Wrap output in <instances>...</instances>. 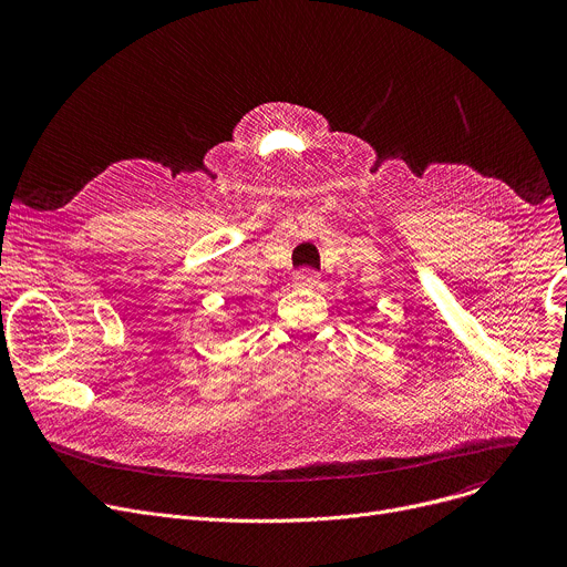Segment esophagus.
<instances>
[{
	"label": "esophagus",
	"instance_id": "esophagus-1",
	"mask_svg": "<svg viewBox=\"0 0 567 567\" xmlns=\"http://www.w3.org/2000/svg\"><path fill=\"white\" fill-rule=\"evenodd\" d=\"M318 282V274L313 269H302L293 276L296 287H313Z\"/></svg>",
	"mask_w": 567,
	"mask_h": 567
}]
</instances>
